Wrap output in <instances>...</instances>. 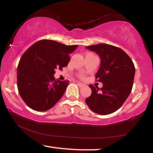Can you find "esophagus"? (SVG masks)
Masks as SVG:
<instances>
[{
    "mask_svg": "<svg viewBox=\"0 0 153 153\" xmlns=\"http://www.w3.org/2000/svg\"><path fill=\"white\" fill-rule=\"evenodd\" d=\"M77 84L78 85L79 87H84V84H82V83H81V82H77Z\"/></svg>",
    "mask_w": 153,
    "mask_h": 153,
    "instance_id": "obj_1",
    "label": "esophagus"
}]
</instances>
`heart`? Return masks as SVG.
I'll use <instances>...</instances> for the list:
<instances>
[{
  "instance_id": "obj_1",
  "label": "heart",
  "mask_w": 153,
  "mask_h": 153,
  "mask_svg": "<svg viewBox=\"0 0 153 153\" xmlns=\"http://www.w3.org/2000/svg\"><path fill=\"white\" fill-rule=\"evenodd\" d=\"M79 77H81V78H83V77H84V75H83V74H81V75H80V76H79Z\"/></svg>"
}]
</instances>
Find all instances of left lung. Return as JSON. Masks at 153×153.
Listing matches in <instances>:
<instances>
[{
  "label": "left lung",
  "instance_id": "1",
  "mask_svg": "<svg viewBox=\"0 0 153 153\" xmlns=\"http://www.w3.org/2000/svg\"><path fill=\"white\" fill-rule=\"evenodd\" d=\"M96 52L101 59L96 75L103 84L100 89L89 85L91 90L85 103L94 112L105 115L119 109L132 91L135 68L132 59L123 49L105 43L86 47Z\"/></svg>",
  "mask_w": 153,
  "mask_h": 153
}]
</instances>
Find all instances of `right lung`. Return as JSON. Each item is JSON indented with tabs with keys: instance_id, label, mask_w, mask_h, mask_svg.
<instances>
[{
	"instance_id": "right-lung-1",
	"label": "right lung",
	"mask_w": 153,
	"mask_h": 153,
	"mask_svg": "<svg viewBox=\"0 0 153 153\" xmlns=\"http://www.w3.org/2000/svg\"><path fill=\"white\" fill-rule=\"evenodd\" d=\"M77 46L43 39L24 53L18 65L17 87L21 98L29 107L43 112L61 99L69 83L68 80L55 79V69L68 65L69 54Z\"/></svg>"
}]
</instances>
